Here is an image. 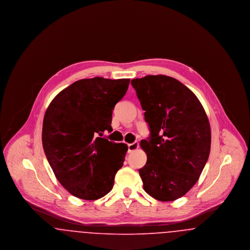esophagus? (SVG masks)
Instances as JSON below:
<instances>
[{
	"instance_id": "obj_1",
	"label": "esophagus",
	"mask_w": 250,
	"mask_h": 250,
	"mask_svg": "<svg viewBox=\"0 0 250 250\" xmlns=\"http://www.w3.org/2000/svg\"><path fill=\"white\" fill-rule=\"evenodd\" d=\"M139 148V143L135 142V143H130L128 144V153H132L135 150H137Z\"/></svg>"
}]
</instances>
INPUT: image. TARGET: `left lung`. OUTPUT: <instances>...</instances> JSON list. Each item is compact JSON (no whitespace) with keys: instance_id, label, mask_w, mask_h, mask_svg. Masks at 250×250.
I'll return each instance as SVG.
<instances>
[{"instance_id":"left-lung-1","label":"left lung","mask_w":250,"mask_h":250,"mask_svg":"<svg viewBox=\"0 0 250 250\" xmlns=\"http://www.w3.org/2000/svg\"><path fill=\"white\" fill-rule=\"evenodd\" d=\"M148 123L150 137L141 142L147 162L139 169L143 189L161 202L190 190L211 149V128L198 97L165 75L131 81Z\"/></svg>"}]
</instances>
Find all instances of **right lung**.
<instances>
[{
    "label": "right lung",
    "instance_id": "add662e5",
    "mask_svg": "<svg viewBox=\"0 0 250 250\" xmlns=\"http://www.w3.org/2000/svg\"><path fill=\"white\" fill-rule=\"evenodd\" d=\"M129 79L80 80L49 104L43 121L45 155L60 184L73 196L98 200L112 189L127 145L102 138L112 130V110Z\"/></svg>",
    "mask_w": 250,
    "mask_h": 250
}]
</instances>
